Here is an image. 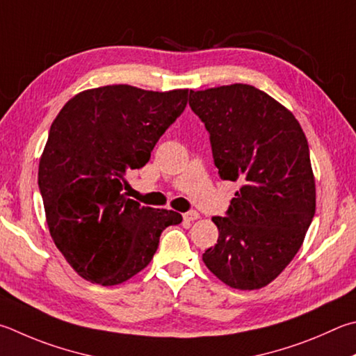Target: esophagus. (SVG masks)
Masks as SVG:
<instances>
[{"mask_svg":"<svg viewBox=\"0 0 356 356\" xmlns=\"http://www.w3.org/2000/svg\"><path fill=\"white\" fill-rule=\"evenodd\" d=\"M200 215L197 211H186L184 213V219L185 221H196V219H199Z\"/></svg>","mask_w":356,"mask_h":356,"instance_id":"34e87169","label":"esophagus"}]
</instances>
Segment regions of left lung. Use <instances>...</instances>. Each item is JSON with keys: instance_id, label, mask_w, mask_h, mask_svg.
I'll list each match as a JSON object with an SVG mask.
<instances>
[{"instance_id": "obj_1", "label": "left lung", "mask_w": 356, "mask_h": 356, "mask_svg": "<svg viewBox=\"0 0 356 356\" xmlns=\"http://www.w3.org/2000/svg\"><path fill=\"white\" fill-rule=\"evenodd\" d=\"M210 132L222 180L240 182L205 266L235 289H260L282 274L305 240L316 185L305 134L293 112L248 83L190 92Z\"/></svg>"}]
</instances>
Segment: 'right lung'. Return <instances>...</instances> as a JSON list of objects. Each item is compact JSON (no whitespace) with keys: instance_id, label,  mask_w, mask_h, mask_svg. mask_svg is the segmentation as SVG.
Instances as JSON below:
<instances>
[{"instance_id":"obj_1","label":"right lung","mask_w":356,"mask_h":356,"mask_svg":"<svg viewBox=\"0 0 356 356\" xmlns=\"http://www.w3.org/2000/svg\"><path fill=\"white\" fill-rule=\"evenodd\" d=\"M188 102V88L106 86L74 95L49 129L38 188L51 238L82 279L113 286L151 263L165 227L182 216L126 193V171L145 166Z\"/></svg>"}]
</instances>
